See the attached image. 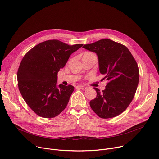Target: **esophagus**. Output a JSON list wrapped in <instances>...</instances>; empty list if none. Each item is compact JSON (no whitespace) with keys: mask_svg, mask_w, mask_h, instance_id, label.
<instances>
[{"mask_svg":"<svg viewBox=\"0 0 159 159\" xmlns=\"http://www.w3.org/2000/svg\"><path fill=\"white\" fill-rule=\"evenodd\" d=\"M77 89H81L83 90H86L88 88L86 86H82V85H78L77 86Z\"/></svg>","mask_w":159,"mask_h":159,"instance_id":"1","label":"esophagus"}]
</instances>
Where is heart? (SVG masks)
<instances>
[{"label": "heart", "mask_w": 159, "mask_h": 159, "mask_svg": "<svg viewBox=\"0 0 159 159\" xmlns=\"http://www.w3.org/2000/svg\"><path fill=\"white\" fill-rule=\"evenodd\" d=\"M90 56H96L95 54H93V53L91 52H85L83 55V58L86 57H90Z\"/></svg>", "instance_id": "1"}]
</instances>
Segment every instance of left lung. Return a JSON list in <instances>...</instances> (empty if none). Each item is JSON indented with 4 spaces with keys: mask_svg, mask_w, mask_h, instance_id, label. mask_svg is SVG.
I'll list each match as a JSON object with an SVG mask.
<instances>
[{
    "mask_svg": "<svg viewBox=\"0 0 159 159\" xmlns=\"http://www.w3.org/2000/svg\"><path fill=\"white\" fill-rule=\"evenodd\" d=\"M83 48L95 52L99 70L108 81L105 89L97 92L90 102L92 109L103 119L114 117L124 112L133 100L139 82L138 64L128 48L119 43L104 39Z\"/></svg>",
    "mask_w": 159,
    "mask_h": 159,
    "instance_id": "8db88e82",
    "label": "left lung"
}]
</instances>
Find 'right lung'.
Returning <instances> with one entry per match:
<instances>
[{
    "instance_id": "add662e5",
    "label": "right lung",
    "mask_w": 159,
    "mask_h": 159,
    "mask_svg": "<svg viewBox=\"0 0 159 159\" xmlns=\"http://www.w3.org/2000/svg\"><path fill=\"white\" fill-rule=\"evenodd\" d=\"M82 46L49 40L34 46L25 55L17 70V84L24 100L38 116L53 118L66 107L75 88L70 84L57 86V73L69 56Z\"/></svg>"
}]
</instances>
